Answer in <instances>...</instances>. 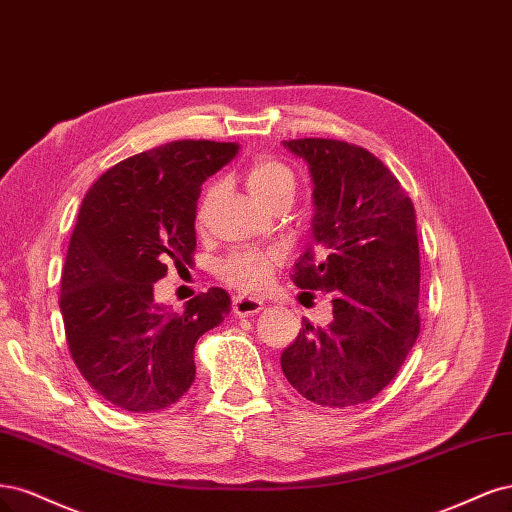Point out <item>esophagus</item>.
<instances>
[{"mask_svg":"<svg viewBox=\"0 0 512 512\" xmlns=\"http://www.w3.org/2000/svg\"><path fill=\"white\" fill-rule=\"evenodd\" d=\"M234 315L238 317H249V315H255V312L263 310V302L257 300V298H246V295H238V298H234Z\"/></svg>","mask_w":512,"mask_h":512,"instance_id":"esophagus-1","label":"esophagus"}]
</instances>
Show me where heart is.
I'll list each match as a JSON object with an SVG mask.
<instances>
[{
  "instance_id": "b5f03b06",
  "label": "heart",
  "mask_w": 512,
  "mask_h": 512,
  "mask_svg": "<svg viewBox=\"0 0 512 512\" xmlns=\"http://www.w3.org/2000/svg\"><path fill=\"white\" fill-rule=\"evenodd\" d=\"M246 187H249L251 195L259 200L263 206L272 204L278 197H293L295 187H298V178H295L293 170L287 166L285 161H280L272 155H259L255 157L249 168L244 172ZM217 189L210 187L204 197L200 214L212 204ZM278 251H259V249H238L229 253L225 259L219 261L217 274L225 280L227 285H232L238 291L253 293L261 291L270 283V278L280 263Z\"/></svg>"
}]
</instances>
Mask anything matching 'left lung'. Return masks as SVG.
<instances>
[{"mask_svg":"<svg viewBox=\"0 0 512 512\" xmlns=\"http://www.w3.org/2000/svg\"><path fill=\"white\" fill-rule=\"evenodd\" d=\"M283 144L308 161L315 183L312 244L291 278L300 289L334 291V319L304 321L280 368L310 402L364 404L393 381L421 329L415 206L366 148L327 138Z\"/></svg>","mask_w":512,"mask_h":512,"instance_id":"1","label":"left lung"}]
</instances>
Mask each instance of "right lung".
<instances>
[{
    "mask_svg": "<svg viewBox=\"0 0 512 512\" xmlns=\"http://www.w3.org/2000/svg\"><path fill=\"white\" fill-rule=\"evenodd\" d=\"M236 142L176 140L127 157L82 200L61 272L59 308L80 374L112 406L153 412L195 381V342L229 315L225 289L183 312L155 302L153 283L191 266L202 183L238 153Z\"/></svg>",
    "mask_w": 512,
    "mask_h": 512,
    "instance_id": "right-lung-1",
    "label": "right lung"
}]
</instances>
